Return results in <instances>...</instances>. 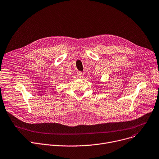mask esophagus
<instances>
[{
	"label": "esophagus",
	"instance_id": "1",
	"mask_svg": "<svg viewBox=\"0 0 159 159\" xmlns=\"http://www.w3.org/2000/svg\"><path fill=\"white\" fill-rule=\"evenodd\" d=\"M77 75H78V76H79V78L82 79V78H83V76H84V74L83 72H82V71H78V72H77Z\"/></svg>",
	"mask_w": 159,
	"mask_h": 159
}]
</instances>
